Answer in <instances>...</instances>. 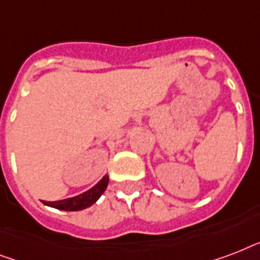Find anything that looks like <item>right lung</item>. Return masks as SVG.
Masks as SVG:
<instances>
[{"label":"right lung","mask_w":260,"mask_h":260,"mask_svg":"<svg viewBox=\"0 0 260 260\" xmlns=\"http://www.w3.org/2000/svg\"><path fill=\"white\" fill-rule=\"evenodd\" d=\"M109 183V177L104 175L102 179L98 182L97 185L93 186L91 189H89L85 193L75 196V197L66 198V200H60V201H42L44 205L55 208L59 210H67V212H75V210L86 209L89 206L97 202V200L102 196V193L105 191Z\"/></svg>","instance_id":"obj_1"}]
</instances>
